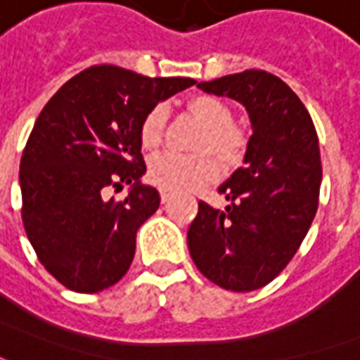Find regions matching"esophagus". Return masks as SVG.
<instances>
[{"mask_svg": "<svg viewBox=\"0 0 360 360\" xmlns=\"http://www.w3.org/2000/svg\"><path fill=\"white\" fill-rule=\"evenodd\" d=\"M160 198H162V204H167L173 198V193L172 191H165V188H162V191H160Z\"/></svg>", "mask_w": 360, "mask_h": 360, "instance_id": "1", "label": "esophagus"}]
</instances>
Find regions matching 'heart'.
I'll use <instances>...</instances> for the list:
<instances>
[{
    "mask_svg": "<svg viewBox=\"0 0 360 360\" xmlns=\"http://www.w3.org/2000/svg\"><path fill=\"white\" fill-rule=\"evenodd\" d=\"M188 110L204 125L202 134L196 142V150L200 154L183 156L165 152L150 162V181L165 191H195L210 185L221 177V164L235 167L241 164L247 152V136L239 127L233 125V111L226 102L214 96H196L188 103ZM167 117L169 110L165 103H158L144 115L141 123V144L144 148L156 150L162 146Z\"/></svg>",
    "mask_w": 360,
    "mask_h": 360,
    "instance_id": "obj_1",
    "label": "heart"
}]
</instances>
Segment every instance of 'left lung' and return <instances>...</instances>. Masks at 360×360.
<instances>
[{
    "label": "left lung",
    "mask_w": 360,
    "mask_h": 360,
    "mask_svg": "<svg viewBox=\"0 0 360 360\" xmlns=\"http://www.w3.org/2000/svg\"><path fill=\"white\" fill-rule=\"evenodd\" d=\"M198 89L241 102L252 136L245 165L218 188L229 206L198 202L188 252L212 283L255 291L291 262L316 216L322 181L316 129L299 96L262 69L198 82Z\"/></svg>",
    "instance_id": "1"
}]
</instances>
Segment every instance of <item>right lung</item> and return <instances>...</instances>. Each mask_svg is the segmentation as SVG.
Here are the masks:
<instances>
[{
    "label": "right lung",
    "mask_w": 360,
    "mask_h": 360,
    "mask_svg": "<svg viewBox=\"0 0 360 360\" xmlns=\"http://www.w3.org/2000/svg\"><path fill=\"white\" fill-rule=\"evenodd\" d=\"M195 82L92 65L44 105L20 158V216L40 264L61 285L98 293L127 274L136 231L160 206L156 188L141 185L142 119ZM121 182L134 185L129 196L108 201L105 188Z\"/></svg>",
    "instance_id": "add662e5"
}]
</instances>
